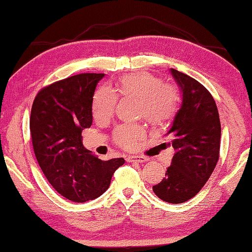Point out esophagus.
Wrapping results in <instances>:
<instances>
[{"instance_id": "obj_1", "label": "esophagus", "mask_w": 252, "mask_h": 252, "mask_svg": "<svg viewBox=\"0 0 252 252\" xmlns=\"http://www.w3.org/2000/svg\"><path fill=\"white\" fill-rule=\"evenodd\" d=\"M147 158L146 157H143V156H132V157H127L126 158V161L127 162H145L147 161Z\"/></svg>"}]
</instances>
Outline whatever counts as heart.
Segmentation results:
<instances>
[{"mask_svg":"<svg viewBox=\"0 0 252 252\" xmlns=\"http://www.w3.org/2000/svg\"><path fill=\"white\" fill-rule=\"evenodd\" d=\"M118 95L122 97L138 98V114L153 123L162 125L174 117L178 109L179 93L174 85L163 83L161 79L148 72H137L122 77L115 91L108 87L99 88L93 97V115L96 120H107L114 114ZM145 134L140 125L118 126L114 132L118 145L130 149Z\"/></svg>","mask_w":252,"mask_h":252,"instance_id":"obj_1","label":"heart"}]
</instances>
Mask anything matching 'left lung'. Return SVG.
Segmentation results:
<instances>
[{"mask_svg":"<svg viewBox=\"0 0 252 252\" xmlns=\"http://www.w3.org/2000/svg\"><path fill=\"white\" fill-rule=\"evenodd\" d=\"M170 71L183 100L167 133L175 151L172 162L153 190L163 201L181 203L197 195L215 170L220 154L221 123L210 92L194 78L173 68Z\"/></svg>","mask_w":252,"mask_h":252,"instance_id":"left-lung-1","label":"left lung"}]
</instances>
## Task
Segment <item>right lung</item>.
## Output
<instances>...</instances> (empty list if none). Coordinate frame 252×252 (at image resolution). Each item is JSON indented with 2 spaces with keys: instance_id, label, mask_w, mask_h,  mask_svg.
<instances>
[{
  "instance_id": "add662e5",
  "label": "right lung",
  "mask_w": 252,
  "mask_h": 252,
  "mask_svg": "<svg viewBox=\"0 0 252 252\" xmlns=\"http://www.w3.org/2000/svg\"><path fill=\"white\" fill-rule=\"evenodd\" d=\"M104 73H81L42 89L31 108L32 146L45 178L67 199L85 202L108 189L123 158L100 160L82 144L92 126L93 96Z\"/></svg>"
}]
</instances>
